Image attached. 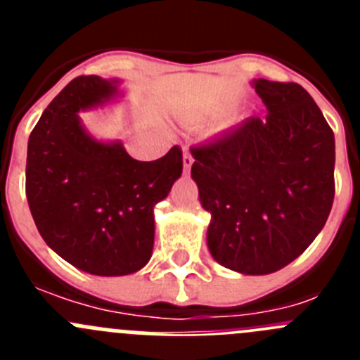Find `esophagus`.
Segmentation results:
<instances>
[{
    "instance_id": "34e87169",
    "label": "esophagus",
    "mask_w": 360,
    "mask_h": 360,
    "mask_svg": "<svg viewBox=\"0 0 360 360\" xmlns=\"http://www.w3.org/2000/svg\"><path fill=\"white\" fill-rule=\"evenodd\" d=\"M193 162H195V158H193V155L189 153V149H184V171H186V173H189L191 171Z\"/></svg>"
}]
</instances>
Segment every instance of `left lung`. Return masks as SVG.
I'll return each instance as SVG.
<instances>
[{"label":"left lung","mask_w":360,"mask_h":360,"mask_svg":"<svg viewBox=\"0 0 360 360\" xmlns=\"http://www.w3.org/2000/svg\"><path fill=\"white\" fill-rule=\"evenodd\" d=\"M265 119L193 146L191 176L211 212L207 245L219 265L262 276L308 249L332 211L335 139L297 82L257 79Z\"/></svg>","instance_id":"1"}]
</instances>
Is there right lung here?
Instances as JSON below:
<instances>
[{"instance_id": "1", "label": "right lung", "mask_w": 360, "mask_h": 360, "mask_svg": "<svg viewBox=\"0 0 360 360\" xmlns=\"http://www.w3.org/2000/svg\"><path fill=\"white\" fill-rule=\"evenodd\" d=\"M115 84L97 75L68 82L32 129L27 151V200L37 231L70 265L95 276L133 274L149 262L153 207L184 167L178 146L139 162L120 142H97L82 129L79 111L113 97Z\"/></svg>"}]
</instances>
